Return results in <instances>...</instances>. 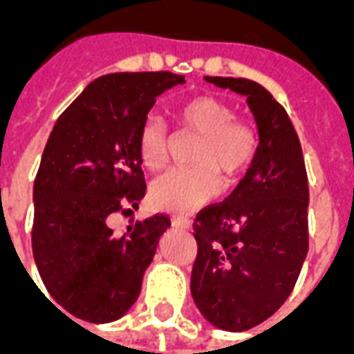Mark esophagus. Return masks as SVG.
<instances>
[{"instance_id": "obj_1", "label": "esophagus", "mask_w": 354, "mask_h": 354, "mask_svg": "<svg viewBox=\"0 0 354 354\" xmlns=\"http://www.w3.org/2000/svg\"><path fill=\"white\" fill-rule=\"evenodd\" d=\"M172 223L176 225L178 230H192V220H189V218H184V216H174V218H172Z\"/></svg>"}]
</instances>
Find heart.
Here are the masks:
<instances>
[{"mask_svg":"<svg viewBox=\"0 0 354 354\" xmlns=\"http://www.w3.org/2000/svg\"><path fill=\"white\" fill-rule=\"evenodd\" d=\"M180 123L199 136L193 151L197 165L172 169L151 184L149 195L157 208L169 212H192L222 189V178L245 172L258 149V136L250 124L233 119V109L214 96H197L180 109ZM138 153L149 170L162 169L169 161V136L165 124L149 117L138 134Z\"/></svg>","mask_w":354,"mask_h":354,"instance_id":"b5f03b06","label":"heart"}]
</instances>
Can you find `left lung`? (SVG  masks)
<instances>
[{
	"label": "left lung",
	"mask_w": 354,
	"mask_h": 354,
	"mask_svg": "<svg viewBox=\"0 0 354 354\" xmlns=\"http://www.w3.org/2000/svg\"><path fill=\"white\" fill-rule=\"evenodd\" d=\"M245 96L260 146L227 199L193 223L199 252L192 296L201 315L225 332H245L281 307L301 271L309 237L304 153L286 109L260 83L205 77Z\"/></svg>",
	"instance_id": "obj_1"
}]
</instances>
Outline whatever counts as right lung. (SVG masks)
Here are the masks:
<instances>
[{
    "mask_svg": "<svg viewBox=\"0 0 354 354\" xmlns=\"http://www.w3.org/2000/svg\"><path fill=\"white\" fill-rule=\"evenodd\" d=\"M182 83L170 72L102 75L50 132L34 184L32 248L47 292L75 319L113 322L138 299L170 220H136L124 235L109 222L144 199L140 129L155 98Z\"/></svg>",
    "mask_w": 354,
    "mask_h": 354,
    "instance_id": "right-lung-1",
    "label": "right lung"
}]
</instances>
